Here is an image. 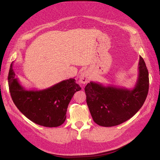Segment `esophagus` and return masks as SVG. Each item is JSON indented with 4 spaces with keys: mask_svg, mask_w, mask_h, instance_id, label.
<instances>
[{
    "mask_svg": "<svg viewBox=\"0 0 160 160\" xmlns=\"http://www.w3.org/2000/svg\"><path fill=\"white\" fill-rule=\"evenodd\" d=\"M90 80V72L88 70L81 72L79 76V81L82 84H85Z\"/></svg>",
    "mask_w": 160,
    "mask_h": 160,
    "instance_id": "1",
    "label": "esophagus"
}]
</instances>
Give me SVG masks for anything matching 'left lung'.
<instances>
[{"mask_svg": "<svg viewBox=\"0 0 160 160\" xmlns=\"http://www.w3.org/2000/svg\"><path fill=\"white\" fill-rule=\"evenodd\" d=\"M138 71L136 84L132 89L105 86L93 81L86 85L87 104L97 124L103 127L115 126L132 118L142 107L148 93L149 74L141 56Z\"/></svg>", "mask_w": 160, "mask_h": 160, "instance_id": "left-lung-1", "label": "left lung"}]
</instances>
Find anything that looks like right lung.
Wrapping results in <instances>:
<instances>
[{"label": "right lung", "instance_id": "right-lung-1", "mask_svg": "<svg viewBox=\"0 0 160 160\" xmlns=\"http://www.w3.org/2000/svg\"><path fill=\"white\" fill-rule=\"evenodd\" d=\"M11 65L8 77L14 103L28 119L44 127L55 128L65 122L68 105L81 89L74 78L62 81L42 90H27L19 83Z\"/></svg>", "mask_w": 160, "mask_h": 160}]
</instances>
